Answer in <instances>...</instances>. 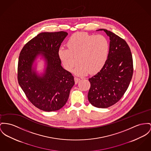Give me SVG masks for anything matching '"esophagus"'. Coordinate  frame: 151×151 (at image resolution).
Segmentation results:
<instances>
[{
    "mask_svg": "<svg viewBox=\"0 0 151 151\" xmlns=\"http://www.w3.org/2000/svg\"><path fill=\"white\" fill-rule=\"evenodd\" d=\"M80 78H78V77H74V81H75L76 84H77V83L80 81Z\"/></svg>",
    "mask_w": 151,
    "mask_h": 151,
    "instance_id": "esophagus-1",
    "label": "esophagus"
}]
</instances>
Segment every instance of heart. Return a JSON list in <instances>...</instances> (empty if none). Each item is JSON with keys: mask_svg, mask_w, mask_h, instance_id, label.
<instances>
[{"mask_svg": "<svg viewBox=\"0 0 151 151\" xmlns=\"http://www.w3.org/2000/svg\"><path fill=\"white\" fill-rule=\"evenodd\" d=\"M68 49L61 47L58 55L65 69L73 70L78 62L74 72L85 75L88 72L96 74L103 68L108 60L110 45L108 38L102 35L77 32L67 43Z\"/></svg>", "mask_w": 151, "mask_h": 151, "instance_id": "heart-1", "label": "heart"}]
</instances>
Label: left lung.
<instances>
[{"mask_svg":"<svg viewBox=\"0 0 151 151\" xmlns=\"http://www.w3.org/2000/svg\"><path fill=\"white\" fill-rule=\"evenodd\" d=\"M99 30L109 37V53L103 68L89 79L88 98L94 106L107 108L120 100L127 90L133 73V58L125 40L110 31Z\"/></svg>","mask_w":151,"mask_h":151,"instance_id":"obj_1","label":"left lung"}]
</instances>
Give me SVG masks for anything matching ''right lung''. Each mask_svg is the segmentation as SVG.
I'll return each mask as SVG.
<instances>
[{
	"instance_id": "1",
	"label": "right lung",
	"mask_w": 151,
	"mask_h": 151,
	"mask_svg": "<svg viewBox=\"0 0 151 151\" xmlns=\"http://www.w3.org/2000/svg\"><path fill=\"white\" fill-rule=\"evenodd\" d=\"M65 31L41 32L29 40L20 51L17 78L22 89L31 103L40 110L58 111L69 99L74 85V77L60 65L58 50L68 35ZM40 52L47 62L42 78L32 71V65Z\"/></svg>"
}]
</instances>
